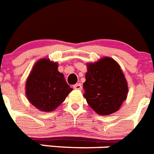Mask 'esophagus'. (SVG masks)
Listing matches in <instances>:
<instances>
[{"mask_svg": "<svg viewBox=\"0 0 154 154\" xmlns=\"http://www.w3.org/2000/svg\"><path fill=\"white\" fill-rule=\"evenodd\" d=\"M73 88H74L75 90H81L82 89V86L80 83H77V84H75V85H74V86H73Z\"/></svg>", "mask_w": 154, "mask_h": 154, "instance_id": "esophagus-1", "label": "esophagus"}]
</instances>
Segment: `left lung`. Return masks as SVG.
<instances>
[{"label": "left lung", "instance_id": "obj_1", "mask_svg": "<svg viewBox=\"0 0 154 154\" xmlns=\"http://www.w3.org/2000/svg\"><path fill=\"white\" fill-rule=\"evenodd\" d=\"M83 89L87 103L100 115L118 111L128 94V84L119 64L108 57L87 64Z\"/></svg>", "mask_w": 154, "mask_h": 154}]
</instances>
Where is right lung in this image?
Here are the masks:
<instances>
[{
  "instance_id": "right-lung-1",
  "label": "right lung",
  "mask_w": 154,
  "mask_h": 154,
  "mask_svg": "<svg viewBox=\"0 0 154 154\" xmlns=\"http://www.w3.org/2000/svg\"><path fill=\"white\" fill-rule=\"evenodd\" d=\"M57 67V62L40 59L35 64L26 81V97L41 111H53L72 90Z\"/></svg>"
}]
</instances>
